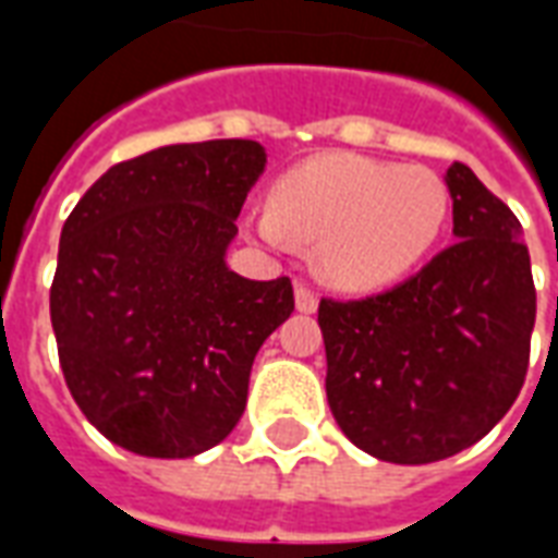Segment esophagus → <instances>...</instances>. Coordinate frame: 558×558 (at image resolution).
<instances>
[{"mask_svg": "<svg viewBox=\"0 0 558 558\" xmlns=\"http://www.w3.org/2000/svg\"><path fill=\"white\" fill-rule=\"evenodd\" d=\"M295 307L302 311V314H316V307H319V302H316V295L304 283H299L295 287Z\"/></svg>", "mask_w": 558, "mask_h": 558, "instance_id": "1", "label": "esophagus"}]
</instances>
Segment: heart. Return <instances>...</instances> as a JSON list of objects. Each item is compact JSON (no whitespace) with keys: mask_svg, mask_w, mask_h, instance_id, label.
<instances>
[{"mask_svg":"<svg viewBox=\"0 0 558 558\" xmlns=\"http://www.w3.org/2000/svg\"><path fill=\"white\" fill-rule=\"evenodd\" d=\"M448 208V187L427 167L328 151L283 172L268 211L244 223L266 244H314L319 280L364 295L398 283L430 254Z\"/></svg>","mask_w":558,"mask_h":558,"instance_id":"1","label":"heart"}]
</instances>
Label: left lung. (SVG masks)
<instances>
[{
	"label": "left lung",
	"mask_w": 558,
	"mask_h": 558,
	"mask_svg": "<svg viewBox=\"0 0 558 558\" xmlns=\"http://www.w3.org/2000/svg\"><path fill=\"white\" fill-rule=\"evenodd\" d=\"M445 184L454 239L418 275L359 302H319L331 415L376 460L421 466L499 424L523 388L535 283L520 220L466 163Z\"/></svg>",
	"instance_id": "left-lung-1"
}]
</instances>
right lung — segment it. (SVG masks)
Here are the masks:
<instances>
[{"label": "right lung", "instance_id": "add662e5", "mask_svg": "<svg viewBox=\"0 0 558 558\" xmlns=\"http://www.w3.org/2000/svg\"><path fill=\"white\" fill-rule=\"evenodd\" d=\"M263 170L254 140L163 146L110 167L68 215L50 287L59 364L119 448L182 460L242 418L256 352L295 307L290 278L227 266Z\"/></svg>", "mask_w": 558, "mask_h": 558}]
</instances>
